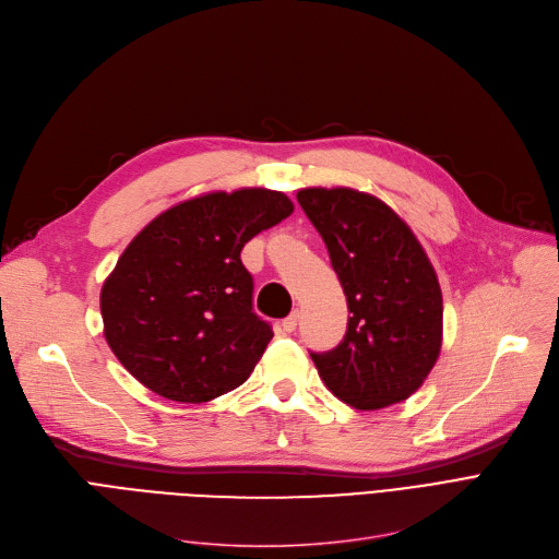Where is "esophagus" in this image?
Listing matches in <instances>:
<instances>
[{"label":"esophagus","instance_id":"esophagus-1","mask_svg":"<svg viewBox=\"0 0 559 559\" xmlns=\"http://www.w3.org/2000/svg\"><path fill=\"white\" fill-rule=\"evenodd\" d=\"M297 324H299V310H292L289 317H285V319L281 321V326H283L285 333H295V331H297Z\"/></svg>","mask_w":559,"mask_h":559}]
</instances>
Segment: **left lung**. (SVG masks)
<instances>
[{
    "mask_svg": "<svg viewBox=\"0 0 559 559\" xmlns=\"http://www.w3.org/2000/svg\"><path fill=\"white\" fill-rule=\"evenodd\" d=\"M297 199L326 242L350 312L344 340L310 354L321 380L358 409L405 401L442 348V289L424 247L373 194L304 188Z\"/></svg>",
    "mask_w": 559,
    "mask_h": 559,
    "instance_id": "left-lung-1",
    "label": "left lung"
}]
</instances>
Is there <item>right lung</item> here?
<instances>
[{
    "label": "right lung",
    "instance_id": "obj_1",
    "mask_svg": "<svg viewBox=\"0 0 559 559\" xmlns=\"http://www.w3.org/2000/svg\"><path fill=\"white\" fill-rule=\"evenodd\" d=\"M295 211L283 192L188 199L146 224L102 287L104 337L158 396L205 403L240 388L274 337L253 312L242 247Z\"/></svg>",
    "mask_w": 559,
    "mask_h": 559
}]
</instances>
